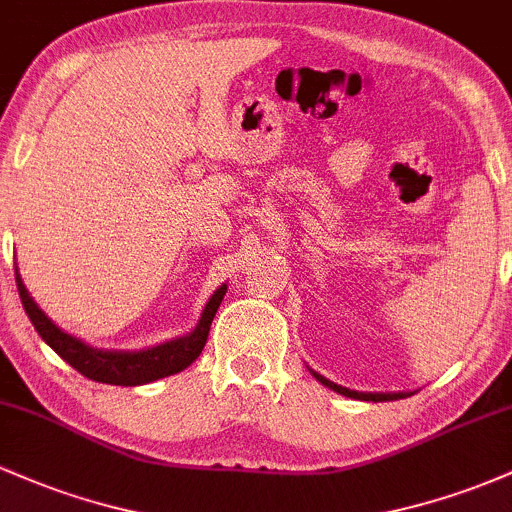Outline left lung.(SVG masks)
Wrapping results in <instances>:
<instances>
[{
    "instance_id": "obj_1",
    "label": "left lung",
    "mask_w": 512,
    "mask_h": 512,
    "mask_svg": "<svg viewBox=\"0 0 512 512\" xmlns=\"http://www.w3.org/2000/svg\"><path fill=\"white\" fill-rule=\"evenodd\" d=\"M315 378L320 380L322 385L330 387V390L339 392V395L351 397V399H363V402H392V399H404L411 395V392H395V395H383V392H378V395H368V392H354V390H346V387H342V385H334V383H330V380H325L322 375H317V373H315Z\"/></svg>"
}]
</instances>
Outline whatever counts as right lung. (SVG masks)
I'll list each match as a JSON object with an SVG mask.
<instances>
[{"label": "right lung", "instance_id": "add662e5", "mask_svg": "<svg viewBox=\"0 0 512 512\" xmlns=\"http://www.w3.org/2000/svg\"><path fill=\"white\" fill-rule=\"evenodd\" d=\"M16 289H19L23 310L31 317L35 332L45 339V344H48L55 354H60L74 370H79L84 378L108 385L154 383L158 378L180 373L182 368L190 366V363L202 354L204 344H207L211 320H214L216 310H219V305L223 301V293H226V286H221V289L209 298L207 308H204L202 313V320H199L195 332H190L187 337L173 339V342L154 346V349L146 351H101L91 349V346L74 339L72 334L62 332L60 327L52 325V320H48V315L35 305L31 293L23 286L19 269H16Z\"/></svg>", "mask_w": 512, "mask_h": 512}]
</instances>
